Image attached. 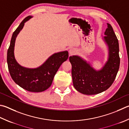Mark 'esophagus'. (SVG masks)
I'll return each instance as SVG.
<instances>
[{"instance_id": "obj_1", "label": "esophagus", "mask_w": 129, "mask_h": 129, "mask_svg": "<svg viewBox=\"0 0 129 129\" xmlns=\"http://www.w3.org/2000/svg\"><path fill=\"white\" fill-rule=\"evenodd\" d=\"M76 53V49H75V48H72L71 49H69V55H71V56L74 55Z\"/></svg>"}]
</instances>
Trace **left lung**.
Listing matches in <instances>:
<instances>
[{
  "label": "left lung",
  "instance_id": "obj_1",
  "mask_svg": "<svg viewBox=\"0 0 129 129\" xmlns=\"http://www.w3.org/2000/svg\"><path fill=\"white\" fill-rule=\"evenodd\" d=\"M105 30L104 40L108 47V59L104 67L96 71L78 56L69 57L74 88L83 94L95 95L107 90L115 79L120 64L117 38L109 24Z\"/></svg>",
  "mask_w": 129,
  "mask_h": 129
}]
</instances>
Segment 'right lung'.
Returning a JSON list of instances; mask_svg holds the SVG:
<instances>
[{"mask_svg": "<svg viewBox=\"0 0 129 129\" xmlns=\"http://www.w3.org/2000/svg\"><path fill=\"white\" fill-rule=\"evenodd\" d=\"M31 17L30 16L26 17L13 32L7 51V64L9 73L16 84L28 91L39 92L50 87L55 75L61 65L68 59L69 54L67 51L55 53L41 66L34 69L27 68L18 64L14 55L16 38L25 22Z\"/></svg>", "mask_w": 129, "mask_h": 129, "instance_id": "right-lung-1", "label": "right lung"}]
</instances>
